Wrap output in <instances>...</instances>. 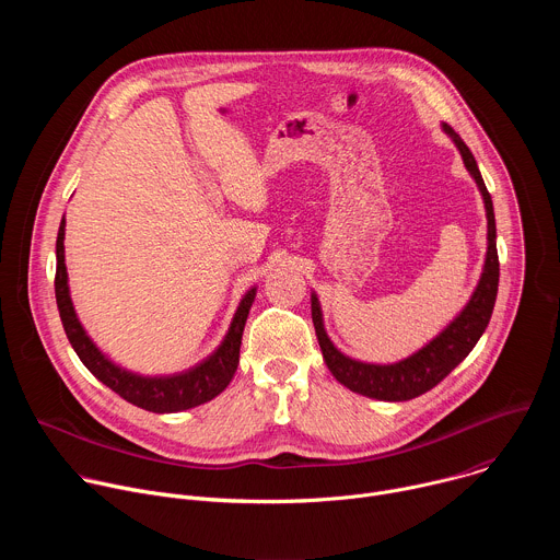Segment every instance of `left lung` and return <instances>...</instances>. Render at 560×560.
Segmentation results:
<instances>
[{
	"instance_id": "obj_1",
	"label": "left lung",
	"mask_w": 560,
	"mask_h": 560,
	"mask_svg": "<svg viewBox=\"0 0 560 560\" xmlns=\"http://www.w3.org/2000/svg\"><path fill=\"white\" fill-rule=\"evenodd\" d=\"M443 130L452 137L456 148L460 150L463 164L474 177L478 190L483 195L486 212H488V255L481 281H478L471 299L463 307V312L454 318V322L425 348H421L417 354L392 363V365H372L354 361L346 354H341L324 328L322 305H318L316 294H312V324L314 332L322 346L324 361L335 374L339 383H343L348 389L378 398V401H410L439 385L476 346L486 332L490 316L497 303L499 292V253H497V221H494V206L492 197L486 188V182L481 177V171L476 166V159L465 145V141L445 124Z\"/></svg>"
}]
</instances>
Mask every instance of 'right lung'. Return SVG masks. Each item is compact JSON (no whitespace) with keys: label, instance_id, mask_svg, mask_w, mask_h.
Listing matches in <instances>:
<instances>
[{"label":"right lung","instance_id":"obj_1","mask_svg":"<svg viewBox=\"0 0 560 560\" xmlns=\"http://www.w3.org/2000/svg\"><path fill=\"white\" fill-rule=\"evenodd\" d=\"M63 228L66 221L61 219L59 232H57V272H55V299L59 307L61 324L66 330V337L82 359V363L113 392H117L128 404L156 412V415H168V412H182L197 408L201 404L212 401L217 394H221L228 383L232 381L236 365H238V348H242V337L246 328V318L250 312V305L255 301L257 288H250L246 296L238 303L234 318L230 324V330L221 346L199 365L171 376H141L132 374L119 365H115L106 354L100 352V348L91 341L86 330L79 324L74 314L70 292H68V272L63 264Z\"/></svg>","mask_w":560,"mask_h":560}]
</instances>
